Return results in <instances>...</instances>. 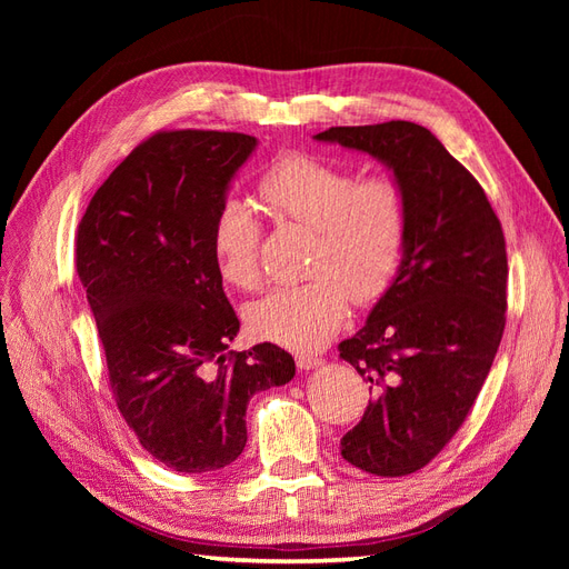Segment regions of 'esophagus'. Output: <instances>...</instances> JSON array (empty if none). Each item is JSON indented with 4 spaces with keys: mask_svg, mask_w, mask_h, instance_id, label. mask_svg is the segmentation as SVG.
<instances>
[{
    "mask_svg": "<svg viewBox=\"0 0 569 569\" xmlns=\"http://www.w3.org/2000/svg\"><path fill=\"white\" fill-rule=\"evenodd\" d=\"M322 363V358H318V356H313V353H297V366L301 368V370H313V368H318Z\"/></svg>",
    "mask_w": 569,
    "mask_h": 569,
    "instance_id": "esophagus-1",
    "label": "esophagus"
}]
</instances>
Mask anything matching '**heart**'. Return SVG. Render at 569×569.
Returning a JSON list of instances; mask_svg holds the SVG:
<instances>
[{
	"instance_id": "heart-1",
	"label": "heart",
	"mask_w": 569,
	"mask_h": 569,
	"mask_svg": "<svg viewBox=\"0 0 569 569\" xmlns=\"http://www.w3.org/2000/svg\"><path fill=\"white\" fill-rule=\"evenodd\" d=\"M268 218L313 232L306 270L313 278L278 287L244 308L258 339L320 349L358 306L380 301L401 270L408 244V197L391 176H363L303 151L274 159L256 182ZM263 226L244 201L216 211L211 247L220 280L251 291L261 284Z\"/></svg>"
}]
</instances>
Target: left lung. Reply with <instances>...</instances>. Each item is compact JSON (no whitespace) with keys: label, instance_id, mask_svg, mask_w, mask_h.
<instances>
[{"label":"left lung","instance_id":"obj_1","mask_svg":"<svg viewBox=\"0 0 569 569\" xmlns=\"http://www.w3.org/2000/svg\"><path fill=\"white\" fill-rule=\"evenodd\" d=\"M316 140L368 151L408 197L401 270L363 330L339 343L372 393L341 456L403 477L453 439L491 370L508 308L503 228L475 176L422 126L330 128Z\"/></svg>","mask_w":569,"mask_h":569}]
</instances>
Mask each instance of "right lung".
Here are the masks:
<instances>
[{"mask_svg": "<svg viewBox=\"0 0 569 569\" xmlns=\"http://www.w3.org/2000/svg\"><path fill=\"white\" fill-rule=\"evenodd\" d=\"M256 137L161 130L101 184L76 237L109 387L120 416L166 468L220 470L247 446L251 396L287 385L295 358L270 341L228 351L239 332L211 232Z\"/></svg>", "mask_w": 569, "mask_h": 569, "instance_id": "add662e5", "label": "right lung"}]
</instances>
